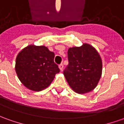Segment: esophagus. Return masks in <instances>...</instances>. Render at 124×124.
Segmentation results:
<instances>
[{"label":"esophagus","instance_id":"1","mask_svg":"<svg viewBox=\"0 0 124 124\" xmlns=\"http://www.w3.org/2000/svg\"><path fill=\"white\" fill-rule=\"evenodd\" d=\"M59 70L62 71H63V64H60V65H59Z\"/></svg>","mask_w":124,"mask_h":124}]
</instances>
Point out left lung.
<instances>
[{"label":"left lung","instance_id":"left-lung-1","mask_svg":"<svg viewBox=\"0 0 124 124\" xmlns=\"http://www.w3.org/2000/svg\"><path fill=\"white\" fill-rule=\"evenodd\" d=\"M69 65L64 75L70 86L78 94L94 89L102 75L103 62L99 52L88 43L70 48L67 52Z\"/></svg>","mask_w":124,"mask_h":124}]
</instances>
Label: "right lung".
<instances>
[{
    "mask_svg": "<svg viewBox=\"0 0 124 124\" xmlns=\"http://www.w3.org/2000/svg\"><path fill=\"white\" fill-rule=\"evenodd\" d=\"M54 53L45 46L28 45L16 57L15 71L21 83L32 91H41L48 87L59 72L54 62Z\"/></svg>",
    "mask_w": 124,
    "mask_h": 124,
    "instance_id": "right-lung-1",
    "label": "right lung"
}]
</instances>
